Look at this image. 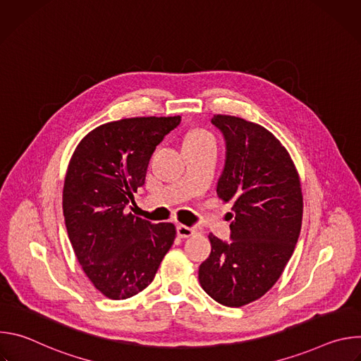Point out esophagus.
Returning <instances> with one entry per match:
<instances>
[{
	"label": "esophagus",
	"mask_w": 361,
	"mask_h": 361,
	"mask_svg": "<svg viewBox=\"0 0 361 361\" xmlns=\"http://www.w3.org/2000/svg\"><path fill=\"white\" fill-rule=\"evenodd\" d=\"M177 234L178 237L181 238H187V237H191L195 234V230L192 227H187V226H183V224H178L177 226Z\"/></svg>",
	"instance_id": "esophagus-1"
}]
</instances>
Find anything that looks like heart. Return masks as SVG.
Instances as JSON below:
<instances>
[{
    "label": "heart",
    "instance_id": "obj_1",
    "mask_svg": "<svg viewBox=\"0 0 361 361\" xmlns=\"http://www.w3.org/2000/svg\"><path fill=\"white\" fill-rule=\"evenodd\" d=\"M204 142H214V137L205 130H194L187 134L184 144H204Z\"/></svg>",
    "mask_w": 361,
    "mask_h": 361
}]
</instances>
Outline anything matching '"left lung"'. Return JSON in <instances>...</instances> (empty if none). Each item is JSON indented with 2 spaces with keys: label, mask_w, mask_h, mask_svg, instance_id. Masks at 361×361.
<instances>
[{
  "label": "left lung",
  "mask_w": 361,
  "mask_h": 361,
  "mask_svg": "<svg viewBox=\"0 0 361 361\" xmlns=\"http://www.w3.org/2000/svg\"><path fill=\"white\" fill-rule=\"evenodd\" d=\"M212 123L226 140L217 194L233 201L231 241L209 235L212 252L198 280L217 302L241 307L263 297L288 263L301 230L302 194L290 154L269 130L221 114Z\"/></svg>",
  "instance_id": "obj_1"
}]
</instances>
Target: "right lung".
<instances>
[{
  "instance_id": "add662e5",
  "label": "right lung",
  "mask_w": 361,
  "mask_h": 361,
  "mask_svg": "<svg viewBox=\"0 0 361 361\" xmlns=\"http://www.w3.org/2000/svg\"><path fill=\"white\" fill-rule=\"evenodd\" d=\"M180 121L135 117L102 124L70 160L63 190L68 238L85 276L111 300L142 291L174 243V224H152L126 213V205L144 185L154 149Z\"/></svg>"
}]
</instances>
